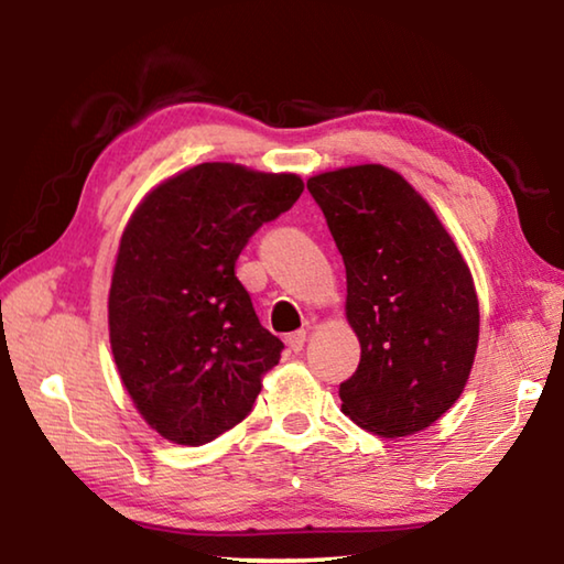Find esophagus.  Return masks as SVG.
Instances as JSON below:
<instances>
[{
  "label": "esophagus",
  "mask_w": 564,
  "mask_h": 564,
  "mask_svg": "<svg viewBox=\"0 0 564 564\" xmlns=\"http://www.w3.org/2000/svg\"><path fill=\"white\" fill-rule=\"evenodd\" d=\"M285 343H289V348H291L293 352H301L303 346H305V330H293V333H289V336H285Z\"/></svg>",
  "instance_id": "1"
}]
</instances>
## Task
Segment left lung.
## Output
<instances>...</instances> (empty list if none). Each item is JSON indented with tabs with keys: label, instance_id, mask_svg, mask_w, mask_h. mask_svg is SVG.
Returning <instances> with one entry per match:
<instances>
[{
	"label": "left lung",
	"instance_id": "left-lung-1",
	"mask_svg": "<svg viewBox=\"0 0 564 564\" xmlns=\"http://www.w3.org/2000/svg\"><path fill=\"white\" fill-rule=\"evenodd\" d=\"M346 263L358 370L338 395L366 431L403 437L451 410L470 376L480 311L451 234L408 181L380 164L308 178Z\"/></svg>",
	"mask_w": 564,
	"mask_h": 564
}]
</instances>
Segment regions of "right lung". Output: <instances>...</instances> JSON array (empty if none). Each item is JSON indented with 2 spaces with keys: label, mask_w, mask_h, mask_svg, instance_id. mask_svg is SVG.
I'll return each mask as SVG.
<instances>
[{
  "label": "right lung",
  "mask_w": 564,
  "mask_h": 564,
  "mask_svg": "<svg viewBox=\"0 0 564 564\" xmlns=\"http://www.w3.org/2000/svg\"><path fill=\"white\" fill-rule=\"evenodd\" d=\"M295 174L198 164L159 184L121 236L109 291L119 376L171 443H212L251 413L283 343L236 279L263 224L299 202Z\"/></svg>",
  "instance_id": "obj_1"
}]
</instances>
